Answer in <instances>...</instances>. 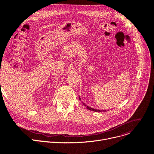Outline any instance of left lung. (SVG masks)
<instances>
[{
    "instance_id": "obj_1",
    "label": "left lung",
    "mask_w": 154,
    "mask_h": 154,
    "mask_svg": "<svg viewBox=\"0 0 154 154\" xmlns=\"http://www.w3.org/2000/svg\"><path fill=\"white\" fill-rule=\"evenodd\" d=\"M79 99L80 100V97H79ZM83 104L84 105V106L86 107V108L87 109H88V110H92V111H94V112H106V110H97V109H92V108H91V107H90L89 106H86V105L84 103H83Z\"/></svg>"
}]
</instances>
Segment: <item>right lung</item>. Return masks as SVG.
I'll return each instance as SVG.
<instances>
[{"label":"right lung","instance_id":"1","mask_svg":"<svg viewBox=\"0 0 154 154\" xmlns=\"http://www.w3.org/2000/svg\"><path fill=\"white\" fill-rule=\"evenodd\" d=\"M0 83H1V82H0Z\"/></svg>","mask_w":154,"mask_h":154}]
</instances>
